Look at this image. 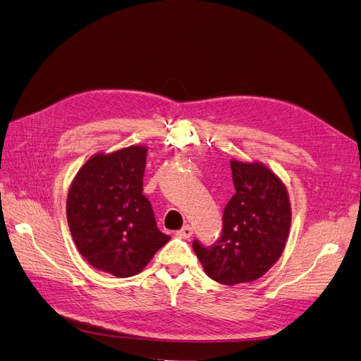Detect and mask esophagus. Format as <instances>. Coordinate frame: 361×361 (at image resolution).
<instances>
[{
	"label": "esophagus",
	"mask_w": 361,
	"mask_h": 361,
	"mask_svg": "<svg viewBox=\"0 0 361 361\" xmlns=\"http://www.w3.org/2000/svg\"><path fill=\"white\" fill-rule=\"evenodd\" d=\"M192 234H193V228L190 225H185L180 231H177V235L180 238H190Z\"/></svg>",
	"instance_id": "1"
}]
</instances>
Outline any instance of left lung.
I'll use <instances>...</instances> for the list:
<instances>
[{"label":"left lung","mask_w":361,"mask_h":361,"mask_svg":"<svg viewBox=\"0 0 361 361\" xmlns=\"http://www.w3.org/2000/svg\"><path fill=\"white\" fill-rule=\"evenodd\" d=\"M235 193L224 212V229L212 247L193 241L204 271L222 285L253 282L282 257L290 228L286 185L261 161L231 160Z\"/></svg>","instance_id":"8db88e82"}]
</instances>
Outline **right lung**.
<instances>
[{"label": "right lung", "mask_w": 361, "mask_h": 361, "mask_svg": "<svg viewBox=\"0 0 361 361\" xmlns=\"http://www.w3.org/2000/svg\"><path fill=\"white\" fill-rule=\"evenodd\" d=\"M148 148L130 145L90 157L67 195V222L79 253L117 277L141 273L171 240L142 195Z\"/></svg>", "instance_id": "right-lung-1"}]
</instances>
